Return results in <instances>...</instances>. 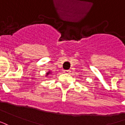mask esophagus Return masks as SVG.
Returning a JSON list of instances; mask_svg holds the SVG:
<instances>
[{
	"label": "esophagus",
	"instance_id": "1",
	"mask_svg": "<svg viewBox=\"0 0 125 125\" xmlns=\"http://www.w3.org/2000/svg\"><path fill=\"white\" fill-rule=\"evenodd\" d=\"M70 72H71V71H70V70H64V73L69 74Z\"/></svg>",
	"mask_w": 125,
	"mask_h": 125
}]
</instances>
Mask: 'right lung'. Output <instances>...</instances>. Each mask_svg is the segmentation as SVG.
Returning <instances> with one entry per match:
<instances>
[{"mask_svg": "<svg viewBox=\"0 0 125 125\" xmlns=\"http://www.w3.org/2000/svg\"><path fill=\"white\" fill-rule=\"evenodd\" d=\"M49 73H50V72H49V73H46V75H47V74H49Z\"/></svg>", "mask_w": 125, "mask_h": 125, "instance_id": "1", "label": "right lung"}]
</instances>
